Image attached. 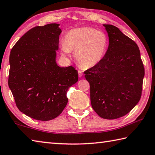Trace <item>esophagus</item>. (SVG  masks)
I'll return each mask as SVG.
<instances>
[{"label":"esophagus","instance_id":"obj_1","mask_svg":"<svg viewBox=\"0 0 155 155\" xmlns=\"http://www.w3.org/2000/svg\"><path fill=\"white\" fill-rule=\"evenodd\" d=\"M78 77H83V71H78Z\"/></svg>","mask_w":155,"mask_h":155}]
</instances>
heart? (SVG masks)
Returning <instances> with one entry per match:
<instances>
[{
  "instance_id": "obj_1",
  "label": "heart",
  "mask_w": 155,
  "mask_h": 155,
  "mask_svg": "<svg viewBox=\"0 0 155 155\" xmlns=\"http://www.w3.org/2000/svg\"><path fill=\"white\" fill-rule=\"evenodd\" d=\"M109 40L105 33L91 27H79L70 30L61 45L64 56L74 51L77 62L83 68H91L101 61L107 50Z\"/></svg>"
}]
</instances>
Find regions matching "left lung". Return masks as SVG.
Masks as SVG:
<instances>
[{"label":"left lung","mask_w":155,"mask_h":155,"mask_svg":"<svg viewBox=\"0 0 155 155\" xmlns=\"http://www.w3.org/2000/svg\"><path fill=\"white\" fill-rule=\"evenodd\" d=\"M109 46L104 58L84 72L90 84L91 103L99 116H124L140 101L144 68L138 46L116 26L104 25Z\"/></svg>","instance_id":"8db88e82"}]
</instances>
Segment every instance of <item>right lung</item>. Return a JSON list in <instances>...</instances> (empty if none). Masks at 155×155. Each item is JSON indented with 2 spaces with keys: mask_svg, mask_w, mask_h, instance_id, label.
Returning a JSON list of instances; mask_svg holds the SVG:
<instances>
[{
  "mask_svg": "<svg viewBox=\"0 0 155 155\" xmlns=\"http://www.w3.org/2000/svg\"><path fill=\"white\" fill-rule=\"evenodd\" d=\"M59 24L37 26L25 33L12 48L8 84L18 109L33 119L48 121L62 113L70 87L78 81L72 66L56 62L61 29Z\"/></svg>",
  "mask_w": 155,
  "mask_h": 155,
  "instance_id": "add662e5",
  "label": "right lung"
}]
</instances>
